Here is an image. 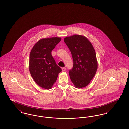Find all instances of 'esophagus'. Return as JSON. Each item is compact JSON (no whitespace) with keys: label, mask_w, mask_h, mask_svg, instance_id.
Wrapping results in <instances>:
<instances>
[{"label":"esophagus","mask_w":129,"mask_h":129,"mask_svg":"<svg viewBox=\"0 0 129 129\" xmlns=\"http://www.w3.org/2000/svg\"><path fill=\"white\" fill-rule=\"evenodd\" d=\"M66 70V68L65 67H63L62 68V72H64Z\"/></svg>","instance_id":"esophagus-1"}]
</instances>
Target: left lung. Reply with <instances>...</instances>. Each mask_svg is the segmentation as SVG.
I'll return each instance as SVG.
<instances>
[{
	"label": "left lung",
	"mask_w": 129,
	"mask_h": 129,
	"mask_svg": "<svg viewBox=\"0 0 129 129\" xmlns=\"http://www.w3.org/2000/svg\"><path fill=\"white\" fill-rule=\"evenodd\" d=\"M64 41L72 55L73 65L69 71L71 81L75 87L86 86L94 76L98 69L95 50L91 43L83 36H68Z\"/></svg>",
	"instance_id": "1"
}]
</instances>
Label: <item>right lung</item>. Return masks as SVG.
<instances>
[{
    "label": "right lung",
    "instance_id": "add662e5",
    "mask_svg": "<svg viewBox=\"0 0 129 129\" xmlns=\"http://www.w3.org/2000/svg\"><path fill=\"white\" fill-rule=\"evenodd\" d=\"M60 37L42 38L33 46L29 58L31 76L37 85L50 89L62 71L52 57V50L61 41Z\"/></svg>",
    "mask_w": 129,
    "mask_h": 129
}]
</instances>
